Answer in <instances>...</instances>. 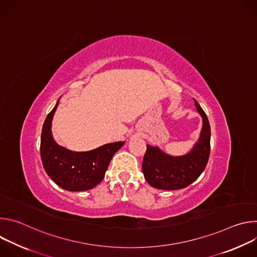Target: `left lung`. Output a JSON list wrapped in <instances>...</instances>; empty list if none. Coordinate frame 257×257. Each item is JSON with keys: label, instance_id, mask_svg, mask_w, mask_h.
I'll list each match as a JSON object with an SVG mask.
<instances>
[{"label": "left lung", "instance_id": "1", "mask_svg": "<svg viewBox=\"0 0 257 257\" xmlns=\"http://www.w3.org/2000/svg\"><path fill=\"white\" fill-rule=\"evenodd\" d=\"M195 100L202 117L203 127L198 143L183 157H170L157 146H146L142 161V172L149 184L157 189L177 190L193 183L204 171L210 153V126L206 114Z\"/></svg>", "mask_w": 257, "mask_h": 257}]
</instances>
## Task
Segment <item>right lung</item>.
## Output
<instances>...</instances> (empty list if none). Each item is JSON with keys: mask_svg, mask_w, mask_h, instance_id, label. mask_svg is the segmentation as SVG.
I'll return each mask as SVG.
<instances>
[{"mask_svg": "<svg viewBox=\"0 0 257 257\" xmlns=\"http://www.w3.org/2000/svg\"><path fill=\"white\" fill-rule=\"evenodd\" d=\"M59 104L47 116L41 138V158L45 171L61 188L84 191L95 187L104 178L113 156L124 145L123 141L104 144L84 153L71 152L60 146L52 135V120Z\"/></svg>", "mask_w": 257, "mask_h": 257, "instance_id": "obj_1", "label": "right lung"}]
</instances>
